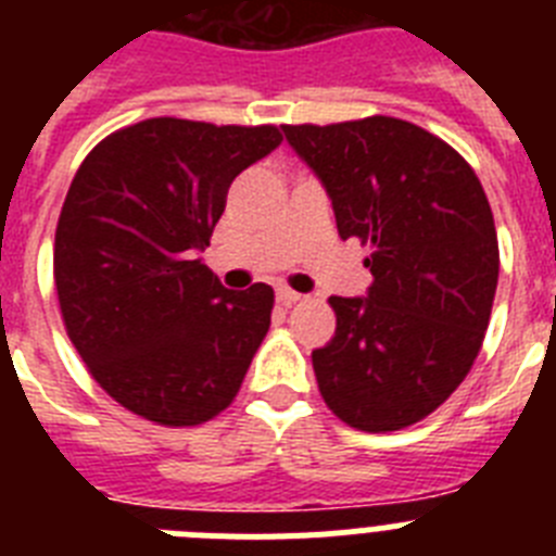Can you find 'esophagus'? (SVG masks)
<instances>
[{"label":"esophagus","instance_id":"esophagus-1","mask_svg":"<svg viewBox=\"0 0 556 556\" xmlns=\"http://www.w3.org/2000/svg\"><path fill=\"white\" fill-rule=\"evenodd\" d=\"M275 298H278V303H281V306H287V308L294 306V303L303 301V294L294 292V289H289V287H278Z\"/></svg>","mask_w":556,"mask_h":556}]
</instances>
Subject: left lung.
<instances>
[{
    "instance_id": "8db88e82",
    "label": "left lung",
    "mask_w": 556,
    "mask_h": 556,
    "mask_svg": "<svg viewBox=\"0 0 556 556\" xmlns=\"http://www.w3.org/2000/svg\"><path fill=\"white\" fill-rule=\"evenodd\" d=\"M326 186L342 239L370 244L367 298H331L337 331L312 351L328 409L397 431L448 401L484 342L498 236L476 172L434 132L392 116L283 125Z\"/></svg>"
}]
</instances>
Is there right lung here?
Instances as JSON below:
<instances>
[{
  "mask_svg": "<svg viewBox=\"0 0 556 556\" xmlns=\"http://www.w3.org/2000/svg\"><path fill=\"white\" fill-rule=\"evenodd\" d=\"M278 127L144 119L77 169L55 230V289L72 345L108 395L159 426L228 409L269 331L273 287L233 292L198 258L239 172Z\"/></svg>",
  "mask_w": 556,
  "mask_h": 556,
  "instance_id": "right-lung-1",
  "label": "right lung"
}]
</instances>
